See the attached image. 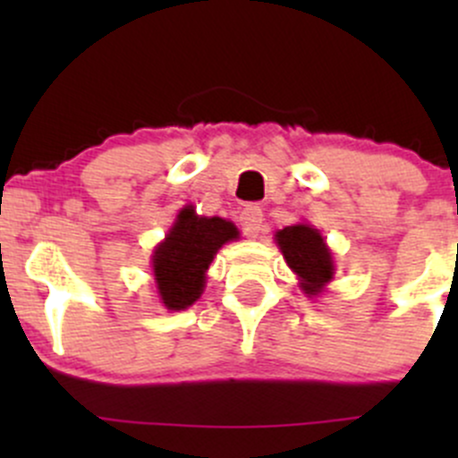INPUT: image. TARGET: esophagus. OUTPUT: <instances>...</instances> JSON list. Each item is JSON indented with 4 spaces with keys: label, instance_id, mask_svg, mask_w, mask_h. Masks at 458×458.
Wrapping results in <instances>:
<instances>
[{
    "label": "esophagus",
    "instance_id": "1",
    "mask_svg": "<svg viewBox=\"0 0 458 458\" xmlns=\"http://www.w3.org/2000/svg\"><path fill=\"white\" fill-rule=\"evenodd\" d=\"M239 221H242V230L246 237H257L259 230H261V224H263L261 208L255 206V203H250V206H246L242 210Z\"/></svg>",
    "mask_w": 458,
    "mask_h": 458
}]
</instances>
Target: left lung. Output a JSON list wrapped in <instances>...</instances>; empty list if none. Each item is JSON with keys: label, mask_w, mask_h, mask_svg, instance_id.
Masks as SVG:
<instances>
[{"label": "left lung", "mask_w": 458, "mask_h": 458, "mask_svg": "<svg viewBox=\"0 0 458 458\" xmlns=\"http://www.w3.org/2000/svg\"><path fill=\"white\" fill-rule=\"evenodd\" d=\"M276 243L285 261L301 279L306 294H318L335 275V263L318 230L310 225H288L276 233Z\"/></svg>", "instance_id": "1"}]
</instances>
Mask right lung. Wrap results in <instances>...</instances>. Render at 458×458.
<instances>
[{"mask_svg":"<svg viewBox=\"0 0 458 458\" xmlns=\"http://www.w3.org/2000/svg\"><path fill=\"white\" fill-rule=\"evenodd\" d=\"M237 239V228L219 216H199L183 208L177 224L152 255L157 288L168 310H183L201 297L206 270L225 242Z\"/></svg>","mask_w":458,"mask_h":458,"instance_id":"1","label":"right lung"}]
</instances>
